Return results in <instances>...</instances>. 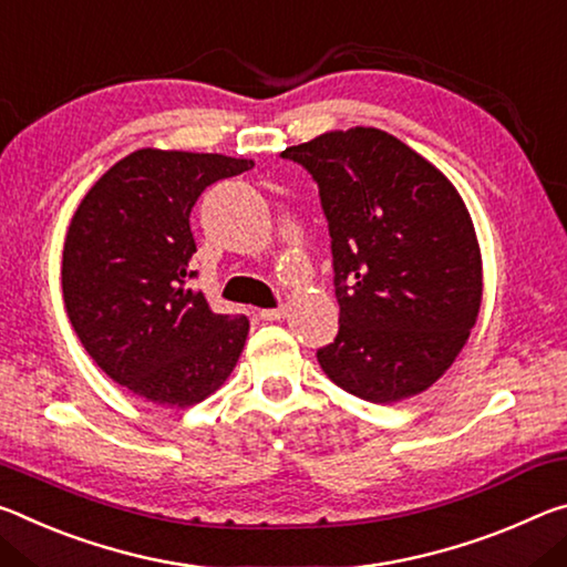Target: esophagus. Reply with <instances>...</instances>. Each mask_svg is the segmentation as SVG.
<instances>
[{"label":"esophagus","mask_w":567,"mask_h":567,"mask_svg":"<svg viewBox=\"0 0 567 567\" xmlns=\"http://www.w3.org/2000/svg\"><path fill=\"white\" fill-rule=\"evenodd\" d=\"M258 317H261L264 321H281L286 317V303H278V306H274V309L258 311Z\"/></svg>","instance_id":"34e87169"}]
</instances>
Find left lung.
<instances>
[{
    "label": "left lung",
    "mask_w": 567,
    "mask_h": 567,
    "mask_svg": "<svg viewBox=\"0 0 567 567\" xmlns=\"http://www.w3.org/2000/svg\"><path fill=\"white\" fill-rule=\"evenodd\" d=\"M319 185L329 223L339 333L317 351L333 384L374 404L432 386L475 327L482 256L460 193L377 127L286 147Z\"/></svg>",
    "instance_id": "obj_1"
}]
</instances>
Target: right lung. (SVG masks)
<instances>
[{"mask_svg": "<svg viewBox=\"0 0 567 567\" xmlns=\"http://www.w3.org/2000/svg\"><path fill=\"white\" fill-rule=\"evenodd\" d=\"M254 161L218 153H130L74 210L62 250V296L87 354L110 379L163 406H190L226 382L248 319L210 311L190 289L200 193Z\"/></svg>", "mask_w": 567, "mask_h": 567, "instance_id": "1", "label": "right lung"}]
</instances>
